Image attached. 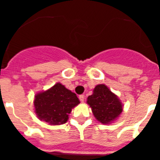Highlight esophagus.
I'll use <instances>...</instances> for the list:
<instances>
[{
    "label": "esophagus",
    "instance_id": "1",
    "mask_svg": "<svg viewBox=\"0 0 160 160\" xmlns=\"http://www.w3.org/2000/svg\"><path fill=\"white\" fill-rule=\"evenodd\" d=\"M79 100L81 102H84V95H79Z\"/></svg>",
    "mask_w": 160,
    "mask_h": 160
}]
</instances>
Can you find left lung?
Here are the masks:
<instances>
[{"mask_svg":"<svg viewBox=\"0 0 160 160\" xmlns=\"http://www.w3.org/2000/svg\"><path fill=\"white\" fill-rule=\"evenodd\" d=\"M87 103L96 119L102 124L111 123L122 111V102L104 84L96 86L93 94L87 98Z\"/></svg>","mask_w":160,"mask_h":160,"instance_id":"obj_1","label":"left lung"}]
</instances>
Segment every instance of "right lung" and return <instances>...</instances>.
<instances>
[{
    "label": "right lung",
    "instance_id": "right-lung-1",
    "mask_svg": "<svg viewBox=\"0 0 160 160\" xmlns=\"http://www.w3.org/2000/svg\"><path fill=\"white\" fill-rule=\"evenodd\" d=\"M33 102L39 119L50 125H60L67 122L69 114L80 101L74 93L58 82L49 90L37 94Z\"/></svg>",
    "mask_w": 160,
    "mask_h": 160
}]
</instances>
